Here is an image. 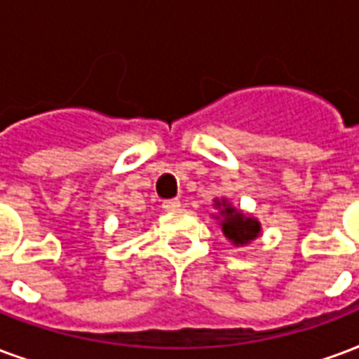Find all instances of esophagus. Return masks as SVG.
<instances>
[{"mask_svg": "<svg viewBox=\"0 0 359 359\" xmlns=\"http://www.w3.org/2000/svg\"><path fill=\"white\" fill-rule=\"evenodd\" d=\"M180 207V201L179 200H167L163 201V209H165L167 213H172V211H177Z\"/></svg>", "mask_w": 359, "mask_h": 359, "instance_id": "esophagus-1", "label": "esophagus"}]
</instances>
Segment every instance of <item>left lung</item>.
Returning <instances> with one entry per match:
<instances>
[{"mask_svg":"<svg viewBox=\"0 0 359 359\" xmlns=\"http://www.w3.org/2000/svg\"><path fill=\"white\" fill-rule=\"evenodd\" d=\"M215 207L220 209V226L233 245H247L261 233V222L253 217H247L226 200H215ZM219 219V217H217Z\"/></svg>","mask_w":359,"mask_h":359,"instance_id":"obj_1","label":"left lung"}]
</instances>
